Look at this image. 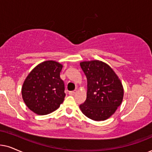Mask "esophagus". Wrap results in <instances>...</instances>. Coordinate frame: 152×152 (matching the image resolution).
I'll return each instance as SVG.
<instances>
[{
    "label": "esophagus",
    "instance_id": "obj_1",
    "mask_svg": "<svg viewBox=\"0 0 152 152\" xmlns=\"http://www.w3.org/2000/svg\"><path fill=\"white\" fill-rule=\"evenodd\" d=\"M76 90H74V91H71V92H69V95H74L75 94H76Z\"/></svg>",
    "mask_w": 152,
    "mask_h": 152
}]
</instances>
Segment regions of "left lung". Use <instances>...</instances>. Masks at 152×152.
Masks as SVG:
<instances>
[{"label":"left lung","instance_id":"8db88e82","mask_svg":"<svg viewBox=\"0 0 152 152\" xmlns=\"http://www.w3.org/2000/svg\"><path fill=\"white\" fill-rule=\"evenodd\" d=\"M88 80L87 98L80 105L82 113L94 121H104L122 104L124 88L113 69L100 60L80 62Z\"/></svg>","mask_w":152,"mask_h":152}]
</instances>
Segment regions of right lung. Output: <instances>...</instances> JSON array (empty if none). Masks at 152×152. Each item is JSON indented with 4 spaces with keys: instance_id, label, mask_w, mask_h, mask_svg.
<instances>
[{
    "instance_id": "add662e5",
    "label": "right lung",
    "mask_w": 152,
    "mask_h": 152,
    "mask_svg": "<svg viewBox=\"0 0 152 152\" xmlns=\"http://www.w3.org/2000/svg\"><path fill=\"white\" fill-rule=\"evenodd\" d=\"M62 66L53 60L42 62L24 80L22 98L28 108L35 114H49L57 110L63 102L64 85L60 76Z\"/></svg>"
}]
</instances>
